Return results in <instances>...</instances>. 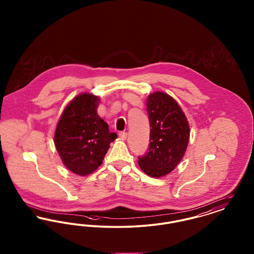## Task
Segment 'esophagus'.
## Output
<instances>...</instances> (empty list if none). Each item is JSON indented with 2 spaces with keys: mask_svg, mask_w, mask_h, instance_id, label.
<instances>
[{
  "mask_svg": "<svg viewBox=\"0 0 254 254\" xmlns=\"http://www.w3.org/2000/svg\"><path fill=\"white\" fill-rule=\"evenodd\" d=\"M119 136H120V138L123 139V140H126L127 137V133L122 131V132L119 133Z\"/></svg>",
  "mask_w": 254,
  "mask_h": 254,
  "instance_id": "esophagus-1",
  "label": "esophagus"
}]
</instances>
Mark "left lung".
Masks as SVG:
<instances>
[{"mask_svg":"<svg viewBox=\"0 0 254 254\" xmlns=\"http://www.w3.org/2000/svg\"><path fill=\"white\" fill-rule=\"evenodd\" d=\"M150 125L149 147L139 158L141 169L150 177H163L177 167L190 140V125L178 103L169 94L156 91L146 100Z\"/></svg>","mask_w":254,"mask_h":254,"instance_id":"left-lung-1","label":"left lung"}]
</instances>
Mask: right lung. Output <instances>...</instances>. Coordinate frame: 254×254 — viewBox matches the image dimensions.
I'll use <instances>...</instances> for the list:
<instances>
[{
	"instance_id": "1",
	"label": "right lung",
	"mask_w": 254,
	"mask_h": 254,
	"mask_svg": "<svg viewBox=\"0 0 254 254\" xmlns=\"http://www.w3.org/2000/svg\"><path fill=\"white\" fill-rule=\"evenodd\" d=\"M99 97L82 93L64 109L57 124L54 144L64 165L73 173L85 176L103 163L117 134L97 113Z\"/></svg>"
}]
</instances>
